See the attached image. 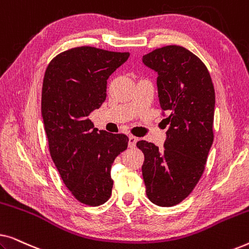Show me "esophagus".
<instances>
[{"label": "esophagus", "mask_w": 249, "mask_h": 249, "mask_svg": "<svg viewBox=\"0 0 249 249\" xmlns=\"http://www.w3.org/2000/svg\"><path fill=\"white\" fill-rule=\"evenodd\" d=\"M136 142H137V138H136L135 136H129V142H128L129 147H130V148L135 147Z\"/></svg>", "instance_id": "1"}]
</instances>
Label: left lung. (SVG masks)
Segmentation results:
<instances>
[{"label": "left lung", "mask_w": 249, "mask_h": 249, "mask_svg": "<svg viewBox=\"0 0 249 249\" xmlns=\"http://www.w3.org/2000/svg\"><path fill=\"white\" fill-rule=\"evenodd\" d=\"M158 72V91L169 124L164 149L139 141L144 153L142 178L148 199L173 206L188 197L205 169L213 144L215 93L210 72L199 57L185 47L168 45L142 56Z\"/></svg>", "instance_id": "8db88e82"}]
</instances>
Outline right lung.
<instances>
[{
	"instance_id": "right-lung-1",
	"label": "right lung",
	"mask_w": 249,
	"mask_h": 249,
	"mask_svg": "<svg viewBox=\"0 0 249 249\" xmlns=\"http://www.w3.org/2000/svg\"><path fill=\"white\" fill-rule=\"evenodd\" d=\"M129 52L80 46L49 63L42 88V117L50 154L74 198L98 206L110 198L111 168L128 147L124 134L97 131L88 117L107 98L108 77Z\"/></svg>"
}]
</instances>
